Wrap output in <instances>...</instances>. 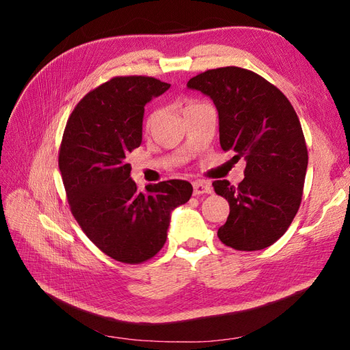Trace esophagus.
<instances>
[{
	"label": "esophagus",
	"mask_w": 350,
	"mask_h": 350,
	"mask_svg": "<svg viewBox=\"0 0 350 350\" xmlns=\"http://www.w3.org/2000/svg\"><path fill=\"white\" fill-rule=\"evenodd\" d=\"M194 187V196H201V194H211L213 188H211L210 184L204 183V181H196L193 184Z\"/></svg>",
	"instance_id": "1"
}]
</instances>
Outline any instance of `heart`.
Returning a JSON list of instances; mask_svg holds the SVG:
<instances>
[{
    "instance_id": "obj_1",
    "label": "heart",
    "mask_w": 350,
    "mask_h": 350,
    "mask_svg": "<svg viewBox=\"0 0 350 350\" xmlns=\"http://www.w3.org/2000/svg\"><path fill=\"white\" fill-rule=\"evenodd\" d=\"M191 105H194V103H188V105H187V107L184 108V111H185L187 108H189V107H191ZM156 116H157V113H156V112H154V113H152V116H150V118H149V125H152V124L154 122V120H156Z\"/></svg>"
}]
</instances>
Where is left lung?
I'll use <instances>...</instances> for the list:
<instances>
[{"mask_svg":"<svg viewBox=\"0 0 350 350\" xmlns=\"http://www.w3.org/2000/svg\"><path fill=\"white\" fill-rule=\"evenodd\" d=\"M187 88L213 100L221 149L247 162L238 187L226 179L213 183L230 207L219 239L239 251L270 247L292 224L302 198L308 152L298 115L278 88L245 68L208 70Z\"/></svg>","mask_w":350,"mask_h":350,"instance_id":"obj_1","label":"left lung"}]
</instances>
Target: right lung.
<instances>
[{
    "label": "right lung",
    "mask_w": 350,
    "mask_h": 350,
    "mask_svg": "<svg viewBox=\"0 0 350 350\" xmlns=\"http://www.w3.org/2000/svg\"><path fill=\"white\" fill-rule=\"evenodd\" d=\"M169 88L153 77H115L81 99L62 135L58 165L71 213L116 261L154 257L166 242L172 211L193 194L183 179L139 191L130 176L126 156L142 144L146 103Z\"/></svg>",
    "instance_id": "obj_1"
}]
</instances>
